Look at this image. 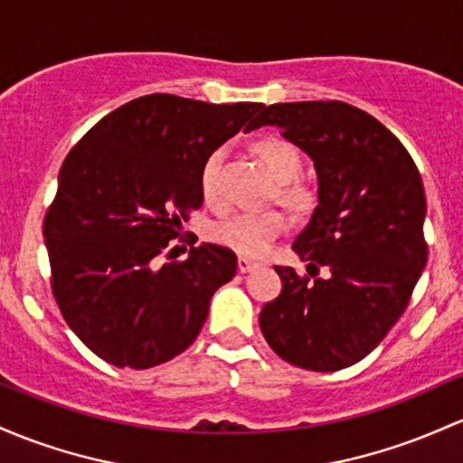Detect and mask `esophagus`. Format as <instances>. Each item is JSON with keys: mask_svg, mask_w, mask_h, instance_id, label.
Returning a JSON list of instances; mask_svg holds the SVG:
<instances>
[{"mask_svg": "<svg viewBox=\"0 0 463 463\" xmlns=\"http://www.w3.org/2000/svg\"><path fill=\"white\" fill-rule=\"evenodd\" d=\"M237 268H240V272H252V270H257L259 263L252 261V259L240 257V259H237Z\"/></svg>", "mask_w": 463, "mask_h": 463, "instance_id": "1", "label": "esophagus"}]
</instances>
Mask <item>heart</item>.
<instances>
[{
	"label": "heart",
	"instance_id": "1",
	"mask_svg": "<svg viewBox=\"0 0 463 463\" xmlns=\"http://www.w3.org/2000/svg\"><path fill=\"white\" fill-rule=\"evenodd\" d=\"M252 151L266 166L268 174L279 182V197L292 208H303L309 202V191L303 184H294V177L301 171V154L297 146L286 138L268 136L257 140ZM217 166L220 154L206 157L200 171V193L204 204L220 208L222 195L217 184ZM288 228V220L283 213H237V215L223 217L211 226V240L223 248H231L237 255L261 257L270 250L272 241Z\"/></svg>",
	"mask_w": 463,
	"mask_h": 463
}]
</instances>
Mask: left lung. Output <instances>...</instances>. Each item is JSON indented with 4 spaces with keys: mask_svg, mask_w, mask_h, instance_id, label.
Instances as JSON below:
<instances>
[{
    "mask_svg": "<svg viewBox=\"0 0 463 463\" xmlns=\"http://www.w3.org/2000/svg\"><path fill=\"white\" fill-rule=\"evenodd\" d=\"M261 125L312 157L318 206L292 246L307 274L274 268L283 289L259 325L289 364L338 372L378 347L409 306L429 257L424 184L402 142L354 105H268Z\"/></svg>",
    "mask_w": 463,
    "mask_h": 463,
    "instance_id": "1",
    "label": "left lung"
}]
</instances>
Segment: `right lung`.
Wrapping results in <instances>:
<instances>
[{"mask_svg": "<svg viewBox=\"0 0 463 463\" xmlns=\"http://www.w3.org/2000/svg\"><path fill=\"white\" fill-rule=\"evenodd\" d=\"M259 109L140 96L100 118L63 160L43 220L52 294L105 363L149 369L175 358L200 334L215 289L235 277V252L215 243L191 248L184 261L157 266V257L202 206L206 157L241 127L255 129Z\"/></svg>", "mask_w": 463, "mask_h": 463, "instance_id": "obj_1", "label": "right lung"}]
</instances>
